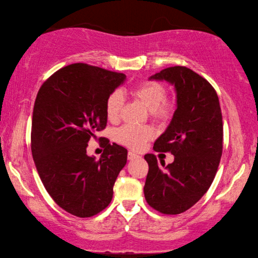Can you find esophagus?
Returning a JSON list of instances; mask_svg holds the SVG:
<instances>
[{
  "label": "esophagus",
  "mask_w": 258,
  "mask_h": 258,
  "mask_svg": "<svg viewBox=\"0 0 258 258\" xmlns=\"http://www.w3.org/2000/svg\"><path fill=\"white\" fill-rule=\"evenodd\" d=\"M127 158H128L130 160H133V159L140 158V156H139L138 154H135V152H133V151H128V154H127Z\"/></svg>",
  "instance_id": "obj_1"
}]
</instances>
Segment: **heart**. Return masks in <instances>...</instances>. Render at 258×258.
Returning <instances> with one entry per match:
<instances>
[{
	"label": "heart",
	"instance_id": "obj_1",
	"mask_svg": "<svg viewBox=\"0 0 258 258\" xmlns=\"http://www.w3.org/2000/svg\"><path fill=\"white\" fill-rule=\"evenodd\" d=\"M131 94L139 102H141L151 116L157 120H166L172 115L173 107L171 103L166 102L165 87L157 82L146 81L140 83L131 90ZM124 103V98L119 91H115L109 94L104 103L107 118L110 121L118 120L121 107ZM152 131L149 127H134V126H123L115 132V139L121 145L140 149L145 145L146 141L152 138Z\"/></svg>",
	"mask_w": 258,
	"mask_h": 258
}]
</instances>
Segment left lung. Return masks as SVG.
<instances>
[{
	"mask_svg": "<svg viewBox=\"0 0 258 258\" xmlns=\"http://www.w3.org/2000/svg\"><path fill=\"white\" fill-rule=\"evenodd\" d=\"M174 86L176 109L154 150L171 151L172 164L161 166L147 154L149 165L145 197L167 215L187 211L206 194L217 172L223 149V120L216 91L204 77L182 66L168 67L149 77Z\"/></svg>",
	"mask_w": 258,
	"mask_h": 258,
	"instance_id": "left-lung-1",
	"label": "left lung"
}]
</instances>
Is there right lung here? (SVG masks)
I'll return each mask as SVG.
<instances>
[{
  "label": "right lung",
  "instance_id": "add662e5",
  "mask_svg": "<svg viewBox=\"0 0 258 258\" xmlns=\"http://www.w3.org/2000/svg\"><path fill=\"white\" fill-rule=\"evenodd\" d=\"M125 81L124 74L73 63L47 78L35 100V166L52 199L75 216L97 215L110 204L127 161V150L108 140L99 160L86 154L90 139L107 125V98Z\"/></svg>",
  "mask_w": 258,
  "mask_h": 258
}]
</instances>
